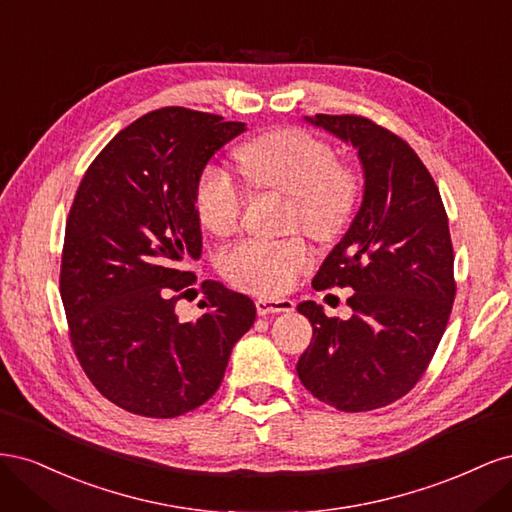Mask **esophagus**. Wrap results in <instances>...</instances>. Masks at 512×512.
<instances>
[{
    "label": "esophagus",
    "instance_id": "1",
    "mask_svg": "<svg viewBox=\"0 0 512 512\" xmlns=\"http://www.w3.org/2000/svg\"><path fill=\"white\" fill-rule=\"evenodd\" d=\"M292 309H294V303L290 299H280V297H260V299H256V312L260 316L292 312Z\"/></svg>",
    "mask_w": 512,
    "mask_h": 512
}]
</instances>
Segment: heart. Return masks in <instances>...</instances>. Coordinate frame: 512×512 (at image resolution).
I'll return each mask as SVG.
<instances>
[{
  "mask_svg": "<svg viewBox=\"0 0 512 512\" xmlns=\"http://www.w3.org/2000/svg\"><path fill=\"white\" fill-rule=\"evenodd\" d=\"M237 160L256 190L290 198L288 222L318 241L339 237L361 196L356 170L335 160L324 138L301 128H275L237 149ZM194 205L200 222L215 235L235 230L245 194L228 170L209 164L198 177ZM312 247L301 235L280 241L243 239L220 256L230 284L256 294H282L312 265Z\"/></svg>",
  "mask_w": 512,
  "mask_h": 512,
  "instance_id": "b5f03b06",
  "label": "heart"
}]
</instances>
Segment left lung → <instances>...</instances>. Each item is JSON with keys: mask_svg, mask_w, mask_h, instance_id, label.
Returning <instances> with one entry per match:
<instances>
[{"mask_svg": "<svg viewBox=\"0 0 512 512\" xmlns=\"http://www.w3.org/2000/svg\"><path fill=\"white\" fill-rule=\"evenodd\" d=\"M314 126L359 149V213L322 262L316 290L352 288L350 320L299 305L314 337L297 374L316 399L367 412L408 395L423 378L455 301L453 241L436 181L416 151L363 115H316Z\"/></svg>", "mask_w": 512, "mask_h": 512, "instance_id": "1", "label": "left lung"}]
</instances>
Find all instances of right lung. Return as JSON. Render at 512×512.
Listing matches in <instances>:
<instances>
[{"mask_svg":"<svg viewBox=\"0 0 512 512\" xmlns=\"http://www.w3.org/2000/svg\"><path fill=\"white\" fill-rule=\"evenodd\" d=\"M245 123L164 106L138 117L89 164L72 200L59 292L70 344L91 384L138 416L173 418L220 389L228 356L256 320L250 297L205 280L207 312L175 314L194 292L196 183Z\"/></svg>","mask_w":512,"mask_h":512,"instance_id":"add662e5","label":"right lung"}]
</instances>
